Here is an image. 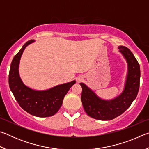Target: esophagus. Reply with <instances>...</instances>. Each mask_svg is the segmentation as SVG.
Wrapping results in <instances>:
<instances>
[{
    "label": "esophagus",
    "mask_w": 149,
    "mask_h": 149,
    "mask_svg": "<svg viewBox=\"0 0 149 149\" xmlns=\"http://www.w3.org/2000/svg\"><path fill=\"white\" fill-rule=\"evenodd\" d=\"M83 80V78L82 77H79L77 79V82H80V81H81Z\"/></svg>",
    "instance_id": "1"
}]
</instances>
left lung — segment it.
Segmentation results:
<instances>
[{"label":"left lung","mask_w":149,"mask_h":149,"mask_svg":"<svg viewBox=\"0 0 149 149\" xmlns=\"http://www.w3.org/2000/svg\"><path fill=\"white\" fill-rule=\"evenodd\" d=\"M120 52L127 63V75L122 93L110 100L101 99L93 91L81 83L82 104L88 116L99 120H110L119 116L132 104L139 89L140 66L132 51L120 46Z\"/></svg>","instance_id":"8db88e82"}]
</instances>
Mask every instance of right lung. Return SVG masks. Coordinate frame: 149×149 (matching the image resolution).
<instances>
[{"label": "right lung", "mask_w": 149, "mask_h": 149, "mask_svg": "<svg viewBox=\"0 0 149 149\" xmlns=\"http://www.w3.org/2000/svg\"><path fill=\"white\" fill-rule=\"evenodd\" d=\"M34 41L29 40L26 42L12 60L9 72V87L16 101L25 111L37 117H50L58 111L65 95L75 84V81L45 91H35L25 85L19 75V60L26 47Z\"/></svg>", "instance_id": "right-lung-1"}]
</instances>
